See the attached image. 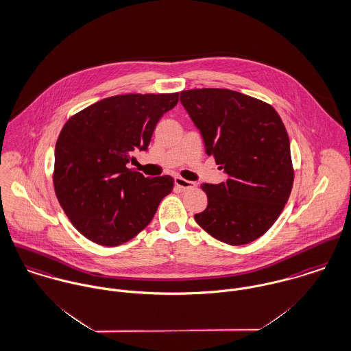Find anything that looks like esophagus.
Returning a JSON list of instances; mask_svg holds the SVG:
<instances>
[{"mask_svg": "<svg viewBox=\"0 0 351 351\" xmlns=\"http://www.w3.org/2000/svg\"><path fill=\"white\" fill-rule=\"evenodd\" d=\"M174 181H176V185H177L180 189H182V191L195 188V184H194V182L188 181V180H185V178H182V177H176Z\"/></svg>", "mask_w": 351, "mask_h": 351, "instance_id": "1", "label": "esophagus"}]
</instances>
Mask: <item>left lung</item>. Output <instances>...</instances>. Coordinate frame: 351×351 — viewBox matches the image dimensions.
I'll use <instances>...</instances> for the list:
<instances>
[{
  "label": "left lung",
  "mask_w": 351,
  "mask_h": 351,
  "mask_svg": "<svg viewBox=\"0 0 351 351\" xmlns=\"http://www.w3.org/2000/svg\"><path fill=\"white\" fill-rule=\"evenodd\" d=\"M180 99L206 154L228 174L225 182L201 185L208 206L194 216L195 223L229 245L255 241L278 220L293 185L279 114L263 100L225 88L186 90Z\"/></svg>",
  "instance_id": "left-lung-1"
}]
</instances>
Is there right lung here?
I'll return each mask as SVG.
<instances>
[{"label":"right lung","mask_w":351,"mask_h":351,"mask_svg":"<svg viewBox=\"0 0 351 351\" xmlns=\"http://www.w3.org/2000/svg\"><path fill=\"white\" fill-rule=\"evenodd\" d=\"M177 103L178 93L111 96L65 122L55 147L53 186L84 237L117 247L153 220L174 180L147 178L128 163L135 150H147L160 117Z\"/></svg>","instance_id":"1"}]
</instances>
